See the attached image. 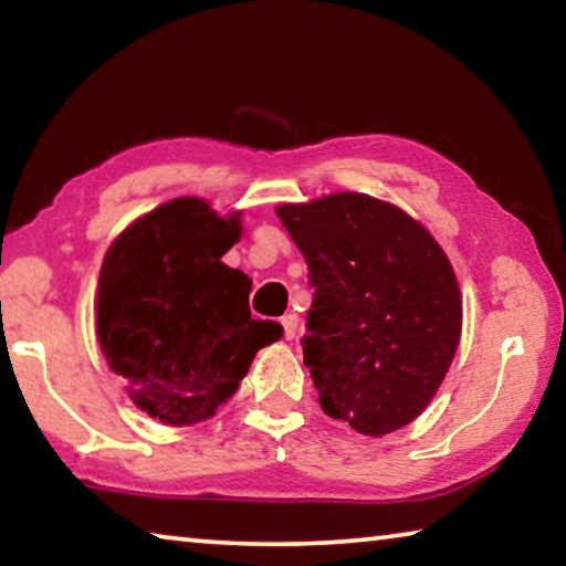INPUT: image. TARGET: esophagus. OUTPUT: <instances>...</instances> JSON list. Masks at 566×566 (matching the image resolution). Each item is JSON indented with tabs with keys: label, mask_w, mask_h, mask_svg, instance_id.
<instances>
[{
	"label": "esophagus",
	"mask_w": 566,
	"mask_h": 566,
	"mask_svg": "<svg viewBox=\"0 0 566 566\" xmlns=\"http://www.w3.org/2000/svg\"><path fill=\"white\" fill-rule=\"evenodd\" d=\"M282 329H284V339H294L296 329H300V317L296 314H284L282 317Z\"/></svg>",
	"instance_id": "esophagus-1"
}]
</instances>
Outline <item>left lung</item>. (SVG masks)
<instances>
[{
  "label": "left lung",
  "mask_w": 566,
  "mask_h": 566,
  "mask_svg": "<svg viewBox=\"0 0 566 566\" xmlns=\"http://www.w3.org/2000/svg\"><path fill=\"white\" fill-rule=\"evenodd\" d=\"M276 217L310 270L302 339L319 407L385 437L437 395L462 332V300L442 247L401 209L342 191Z\"/></svg>",
  "instance_id": "obj_1"
}]
</instances>
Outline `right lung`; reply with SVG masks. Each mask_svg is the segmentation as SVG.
<instances>
[{
	"mask_svg": "<svg viewBox=\"0 0 566 566\" xmlns=\"http://www.w3.org/2000/svg\"><path fill=\"white\" fill-rule=\"evenodd\" d=\"M242 234L181 197L137 219L104 256L97 337L134 405L165 424L209 419L234 395L254 354L282 337L252 319L249 276L222 256Z\"/></svg>",
	"mask_w": 566,
	"mask_h": 566,
	"instance_id": "1",
	"label": "right lung"
}]
</instances>
